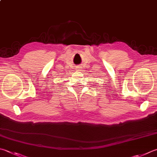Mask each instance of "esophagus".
I'll list each match as a JSON object with an SVG mask.
<instances>
[{"label":"esophagus","mask_w":157,"mask_h":157,"mask_svg":"<svg viewBox=\"0 0 157 157\" xmlns=\"http://www.w3.org/2000/svg\"><path fill=\"white\" fill-rule=\"evenodd\" d=\"M76 71H81V70H82V67H81V66H76Z\"/></svg>","instance_id":"obj_1"}]
</instances>
